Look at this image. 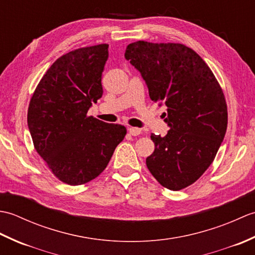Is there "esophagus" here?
Here are the masks:
<instances>
[{"label":"esophagus","mask_w":255,"mask_h":255,"mask_svg":"<svg viewBox=\"0 0 255 255\" xmlns=\"http://www.w3.org/2000/svg\"><path fill=\"white\" fill-rule=\"evenodd\" d=\"M128 131L131 134V136H139V134L141 133V129L137 128V127H129Z\"/></svg>","instance_id":"esophagus-1"}]
</instances>
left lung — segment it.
Listing matches in <instances>:
<instances>
[{
	"label": "left lung",
	"instance_id": "8db88e82",
	"mask_svg": "<svg viewBox=\"0 0 255 255\" xmlns=\"http://www.w3.org/2000/svg\"><path fill=\"white\" fill-rule=\"evenodd\" d=\"M125 58L141 73L150 99L166 106V136L151 133L154 151L145 163L171 191L192 185L213 163L225 138L228 111L217 79L191 48L182 44H129Z\"/></svg>",
	"mask_w": 255,
	"mask_h": 255
}]
</instances>
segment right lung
<instances>
[{
  "label": "right lung",
  "instance_id": "add662e5",
  "mask_svg": "<svg viewBox=\"0 0 255 255\" xmlns=\"http://www.w3.org/2000/svg\"><path fill=\"white\" fill-rule=\"evenodd\" d=\"M108 45L79 48L58 58L32 94L27 124L34 147L53 175L81 185L105 170L127 133L122 125L88 116L103 95Z\"/></svg>",
  "mask_w": 255,
  "mask_h": 255
}]
</instances>
